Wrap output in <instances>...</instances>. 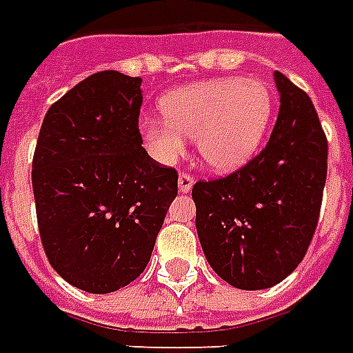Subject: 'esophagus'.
Segmentation results:
<instances>
[{
    "mask_svg": "<svg viewBox=\"0 0 353 353\" xmlns=\"http://www.w3.org/2000/svg\"><path fill=\"white\" fill-rule=\"evenodd\" d=\"M193 184H195V179H193V176L190 173H182L179 176V190L182 193L192 192Z\"/></svg>",
    "mask_w": 353,
    "mask_h": 353,
    "instance_id": "obj_1",
    "label": "esophagus"
}]
</instances>
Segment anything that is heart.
I'll use <instances>...</instances> for the list:
<instances>
[{
	"label": "heart",
	"instance_id": "heart-1",
	"mask_svg": "<svg viewBox=\"0 0 353 353\" xmlns=\"http://www.w3.org/2000/svg\"><path fill=\"white\" fill-rule=\"evenodd\" d=\"M165 119H143V139L161 161L186 152L197 141L201 158L217 171L243 165L261 145L272 115V94L259 79L221 78L171 92L161 102Z\"/></svg>",
	"mask_w": 353,
	"mask_h": 353
}]
</instances>
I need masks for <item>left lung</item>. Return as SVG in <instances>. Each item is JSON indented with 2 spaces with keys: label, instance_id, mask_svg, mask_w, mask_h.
Instances as JSON below:
<instances>
[{
  "label": "left lung",
  "instance_id": "8db88e82",
  "mask_svg": "<svg viewBox=\"0 0 353 353\" xmlns=\"http://www.w3.org/2000/svg\"><path fill=\"white\" fill-rule=\"evenodd\" d=\"M274 76L281 105L266 147L192 190L206 261L242 290L274 287L298 268L316 230L327 174V139L311 98L287 76Z\"/></svg>",
  "mask_w": 353,
  "mask_h": 353
}]
</instances>
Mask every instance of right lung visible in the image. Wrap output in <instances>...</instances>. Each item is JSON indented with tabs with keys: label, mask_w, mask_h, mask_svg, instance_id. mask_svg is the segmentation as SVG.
Returning <instances> with one entry per match:
<instances>
[{
	"label": "right lung",
	"mask_w": 353,
	"mask_h": 353,
	"mask_svg": "<svg viewBox=\"0 0 353 353\" xmlns=\"http://www.w3.org/2000/svg\"><path fill=\"white\" fill-rule=\"evenodd\" d=\"M141 78L102 70L48 110L33 156L42 248L55 272L91 294L147 268L179 173L141 147Z\"/></svg>",
	"instance_id": "right-lung-1"
}]
</instances>
